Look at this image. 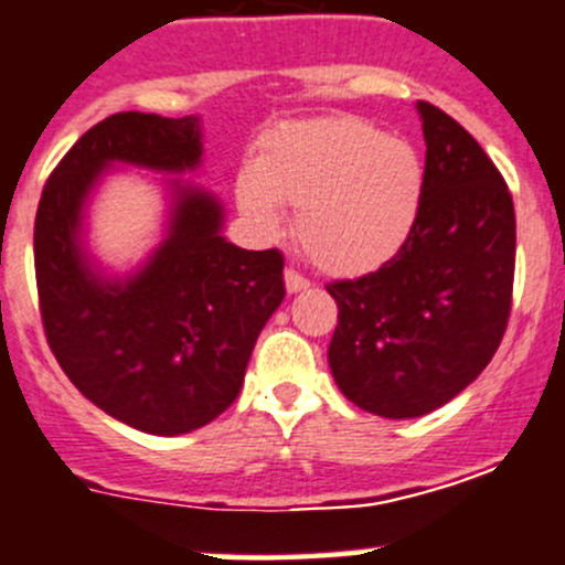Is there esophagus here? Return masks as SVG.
<instances>
[{
    "label": "esophagus",
    "instance_id": "34e87169",
    "mask_svg": "<svg viewBox=\"0 0 565 565\" xmlns=\"http://www.w3.org/2000/svg\"><path fill=\"white\" fill-rule=\"evenodd\" d=\"M284 284H287V292H300V289H308L311 281H308L306 276H300L295 267H287V270H284Z\"/></svg>",
    "mask_w": 565,
    "mask_h": 565
}]
</instances>
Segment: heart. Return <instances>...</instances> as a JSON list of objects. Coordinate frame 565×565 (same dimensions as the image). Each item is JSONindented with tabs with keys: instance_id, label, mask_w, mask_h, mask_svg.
<instances>
[{
	"instance_id": "b5f03b06",
	"label": "heart",
	"mask_w": 565,
	"mask_h": 565,
	"mask_svg": "<svg viewBox=\"0 0 565 565\" xmlns=\"http://www.w3.org/2000/svg\"><path fill=\"white\" fill-rule=\"evenodd\" d=\"M237 207L267 237L281 211L298 213L313 265L362 276L387 265L412 237L425 203L417 148L362 118H322L273 129L235 183Z\"/></svg>"
}]
</instances>
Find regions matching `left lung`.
I'll list each match as a JSON object with an SVG mask.
<instances>
[{
  "mask_svg": "<svg viewBox=\"0 0 565 565\" xmlns=\"http://www.w3.org/2000/svg\"><path fill=\"white\" fill-rule=\"evenodd\" d=\"M425 203L379 270L330 281V371L354 406L423 417L462 392L501 347L512 313L518 222L507 181L452 116L417 103Z\"/></svg>",
  "mask_w": 565,
  "mask_h": 565,
  "instance_id": "1",
  "label": "left lung"
}]
</instances>
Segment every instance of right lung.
<instances>
[{"instance_id":"1","label":"right lung","mask_w":565,"mask_h":565,"mask_svg":"<svg viewBox=\"0 0 565 565\" xmlns=\"http://www.w3.org/2000/svg\"><path fill=\"white\" fill-rule=\"evenodd\" d=\"M200 153L198 118L116 113L64 153L34 218V278L53 358L94 406L153 436L198 430L233 406L254 343L287 292L284 257L224 241L216 200L181 186L168 241L127 284L99 281L75 233L105 164L178 173Z\"/></svg>"}]
</instances>
